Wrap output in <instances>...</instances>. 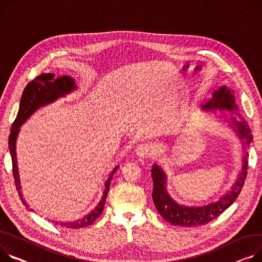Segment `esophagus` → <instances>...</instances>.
<instances>
[{
  "label": "esophagus",
  "instance_id": "34e87169",
  "mask_svg": "<svg viewBox=\"0 0 262 262\" xmlns=\"http://www.w3.org/2000/svg\"><path fill=\"white\" fill-rule=\"evenodd\" d=\"M151 154L152 149L147 144H141L136 148V155L138 157H140V158H146V157H149Z\"/></svg>",
  "mask_w": 262,
  "mask_h": 262
}]
</instances>
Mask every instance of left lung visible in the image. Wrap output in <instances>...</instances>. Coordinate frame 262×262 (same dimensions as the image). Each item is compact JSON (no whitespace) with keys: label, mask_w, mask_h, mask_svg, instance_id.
<instances>
[{"label":"left lung","mask_w":262,"mask_h":262,"mask_svg":"<svg viewBox=\"0 0 262 262\" xmlns=\"http://www.w3.org/2000/svg\"><path fill=\"white\" fill-rule=\"evenodd\" d=\"M201 108L204 111L219 110L234 112V114L240 116L239 114H237L238 107L235 104V97L233 95V91L226 89V86H222L218 91H215L212 99L207 101L204 105H202ZM231 123L235 128L237 135L241 139L243 147L249 145L253 140V136L246 122H239L236 120V118L232 117ZM248 152H246V156L243 157L242 160L241 172L239 173L236 182L233 184L229 193H226L216 202L197 207L180 205L172 198H170L166 189L165 172L159 165L154 164L151 168V177L154 182V190L151 196L155 206L158 210L159 214L166 221L173 225L198 226L206 224L221 215L226 208H229L234 203V201L240 194L243 184H245L248 173Z\"/></svg>","instance_id":"8db88e82"}]
</instances>
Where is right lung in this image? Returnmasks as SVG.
<instances>
[{"instance_id":"right-lung-1","label":"right lung","mask_w":262,"mask_h":262,"mask_svg":"<svg viewBox=\"0 0 262 262\" xmlns=\"http://www.w3.org/2000/svg\"><path fill=\"white\" fill-rule=\"evenodd\" d=\"M76 89H77V85L75 84V80L72 79L71 77L62 76L56 79L54 74H42L33 81L29 82L23 92V95L20 101L19 112H17L16 118L11 126V132L8 138V145H9V151H10L11 160H12V173H13L15 187L17 190H19V196L24 205H26V201L24 200L23 195L21 193V184L19 179V170H17V165H16V154H15L16 138H17V135H19L20 127L38 108L46 105V104L55 102L60 97H64L65 95L72 93ZM119 165H117L111 172L108 179L105 182V189H104L103 197L94 210L91 213L85 215L83 218L78 219L76 221L60 222L62 226H65L67 229L76 230V229H81V228H85V226H89L97 220V218L103 212L104 204H105L107 193L110 189L111 181ZM58 223L59 222L57 221L56 224Z\"/></svg>"}]
</instances>
